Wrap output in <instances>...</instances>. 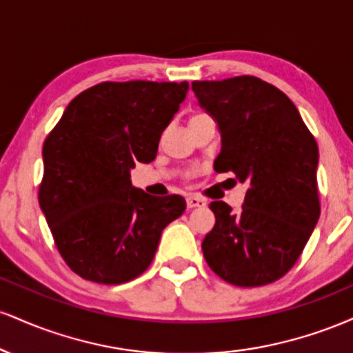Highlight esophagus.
<instances>
[{"label":"esophagus","mask_w":353,"mask_h":353,"mask_svg":"<svg viewBox=\"0 0 353 353\" xmlns=\"http://www.w3.org/2000/svg\"><path fill=\"white\" fill-rule=\"evenodd\" d=\"M185 202H188V209L202 208V205L208 204V202H205V199H202V197H197V196H189L188 199H185Z\"/></svg>","instance_id":"34e87169"}]
</instances>
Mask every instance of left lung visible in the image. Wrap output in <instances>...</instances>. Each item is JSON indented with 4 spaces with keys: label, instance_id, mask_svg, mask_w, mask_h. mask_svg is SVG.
Returning <instances> with one entry per match:
<instances>
[{
    "label": "left lung",
    "instance_id": "8db88e82",
    "mask_svg": "<svg viewBox=\"0 0 353 353\" xmlns=\"http://www.w3.org/2000/svg\"><path fill=\"white\" fill-rule=\"evenodd\" d=\"M192 91L221 132L217 172L247 184L242 208L210 202L216 225L205 262L237 287L275 282L292 269L320 216L319 148L295 104L255 76L194 81Z\"/></svg>",
    "mask_w": 353,
    "mask_h": 353
}]
</instances>
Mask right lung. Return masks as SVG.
I'll use <instances>...</instances> for the list:
<instances>
[{
  "instance_id": "right-lung-1",
  "label": "right lung",
  "mask_w": 353,
  "mask_h": 353,
  "mask_svg": "<svg viewBox=\"0 0 353 353\" xmlns=\"http://www.w3.org/2000/svg\"><path fill=\"white\" fill-rule=\"evenodd\" d=\"M188 89V81H106L76 96L48 134L39 205L79 277L106 285L136 279L151 265L165 225L185 210L181 196L136 189L131 169L156 159Z\"/></svg>"
}]
</instances>
